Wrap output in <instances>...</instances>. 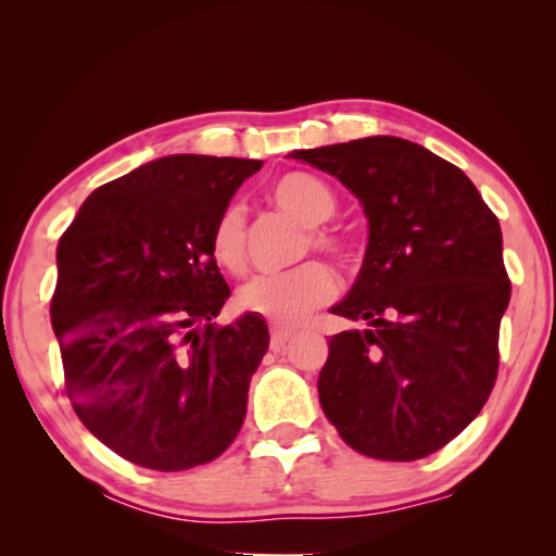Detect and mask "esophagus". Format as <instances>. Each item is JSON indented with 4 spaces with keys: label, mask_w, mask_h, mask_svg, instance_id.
Masks as SVG:
<instances>
[{
    "label": "esophagus",
    "mask_w": 556,
    "mask_h": 556,
    "mask_svg": "<svg viewBox=\"0 0 556 556\" xmlns=\"http://www.w3.org/2000/svg\"><path fill=\"white\" fill-rule=\"evenodd\" d=\"M294 336L296 331H291V328L271 326V348H275V351H281V348H285Z\"/></svg>",
    "instance_id": "1"
}]
</instances>
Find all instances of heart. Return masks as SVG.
I'll return each instance as SVG.
<instances>
[{"mask_svg": "<svg viewBox=\"0 0 556 556\" xmlns=\"http://www.w3.org/2000/svg\"><path fill=\"white\" fill-rule=\"evenodd\" d=\"M269 193L281 211L294 215L306 228H314L308 232L312 248L336 257L343 255V242L331 232L318 230V225L331 220L336 213V195L324 181H318L316 176L294 172L277 178ZM244 238H248V225H244L242 205L230 203L213 225L211 252L215 262L225 269L238 271L244 265ZM331 271L321 262H306V265L281 271V275L252 277L238 291V306L242 312L265 316L279 326H291L331 299Z\"/></svg>", "mask_w": 556, "mask_h": 556, "instance_id": "b5f03b06", "label": "heart"}]
</instances>
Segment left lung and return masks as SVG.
<instances>
[{
	"label": "left lung",
	"mask_w": 556,
	"mask_h": 556,
	"mask_svg": "<svg viewBox=\"0 0 556 556\" xmlns=\"http://www.w3.org/2000/svg\"><path fill=\"white\" fill-rule=\"evenodd\" d=\"M363 205L368 250L331 314L365 328L336 333L318 400L357 454L417 460L478 417L497 375L510 301L501 223L446 159L400 137L296 149Z\"/></svg>",
	"instance_id": "left-lung-1"
}]
</instances>
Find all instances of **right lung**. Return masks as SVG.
<instances>
[{
    "label": "right lung",
    "instance_id": "1",
    "mask_svg": "<svg viewBox=\"0 0 556 556\" xmlns=\"http://www.w3.org/2000/svg\"><path fill=\"white\" fill-rule=\"evenodd\" d=\"M260 168L235 156L154 159L96 188L59 240L51 326L65 390L90 434L131 464H208L242 427L269 331L250 312L211 324L230 296L211 235Z\"/></svg>",
    "mask_w": 556,
    "mask_h": 556
}]
</instances>
